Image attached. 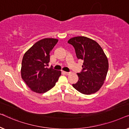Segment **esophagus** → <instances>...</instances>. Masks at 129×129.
<instances>
[{"label": "esophagus", "instance_id": "34e87169", "mask_svg": "<svg viewBox=\"0 0 129 129\" xmlns=\"http://www.w3.org/2000/svg\"><path fill=\"white\" fill-rule=\"evenodd\" d=\"M64 73L65 74V75H69V74H70V72H68L64 71Z\"/></svg>", "mask_w": 129, "mask_h": 129}]
</instances>
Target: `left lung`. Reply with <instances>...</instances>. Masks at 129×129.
Wrapping results in <instances>:
<instances>
[{
  "mask_svg": "<svg viewBox=\"0 0 129 129\" xmlns=\"http://www.w3.org/2000/svg\"><path fill=\"white\" fill-rule=\"evenodd\" d=\"M68 43L74 47L78 59L83 61L82 71L77 74L79 80L72 86L85 95L98 91L109 68L108 58L102 47L93 40L84 36L71 38Z\"/></svg>",
  "mask_w": 129,
  "mask_h": 129,
  "instance_id": "left-lung-1",
  "label": "left lung"
}]
</instances>
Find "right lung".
<instances>
[{"mask_svg":"<svg viewBox=\"0 0 129 129\" xmlns=\"http://www.w3.org/2000/svg\"><path fill=\"white\" fill-rule=\"evenodd\" d=\"M58 40L46 38L36 43L25 52L21 62V78L30 89L38 93H45L55 86L61 75V71L47 68L50 53Z\"/></svg>","mask_w":129,"mask_h":129,"instance_id":"1","label":"right lung"}]
</instances>
